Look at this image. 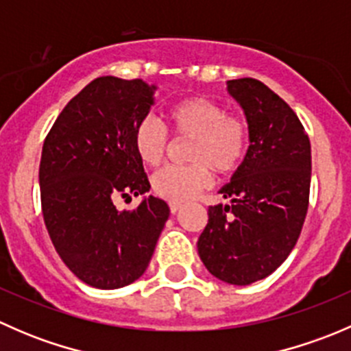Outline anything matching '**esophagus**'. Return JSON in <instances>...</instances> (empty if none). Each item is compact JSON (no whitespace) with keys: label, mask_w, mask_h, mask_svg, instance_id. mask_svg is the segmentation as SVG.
Instances as JSON below:
<instances>
[{"label":"esophagus","mask_w":351,"mask_h":351,"mask_svg":"<svg viewBox=\"0 0 351 351\" xmlns=\"http://www.w3.org/2000/svg\"><path fill=\"white\" fill-rule=\"evenodd\" d=\"M180 208H182V204H176V202H169V210H171V214H176Z\"/></svg>","instance_id":"34e87169"}]
</instances>
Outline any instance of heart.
<instances>
[{
	"label": "heart",
	"instance_id": "1",
	"mask_svg": "<svg viewBox=\"0 0 351 351\" xmlns=\"http://www.w3.org/2000/svg\"><path fill=\"white\" fill-rule=\"evenodd\" d=\"M166 119L176 137H192L186 161L156 173L153 190L169 202H189L210 183V171L229 175L239 168L247 151V127L238 117L226 113L215 101L190 97L166 110ZM169 139L165 127L146 117L134 129V147L146 165L158 166L165 159Z\"/></svg>",
	"mask_w": 351,
	"mask_h": 351
}]
</instances>
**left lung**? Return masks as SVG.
Listing matches in <instances>:
<instances>
[{"instance_id": "obj_1", "label": "left lung", "mask_w": 351, "mask_h": 351, "mask_svg": "<svg viewBox=\"0 0 351 351\" xmlns=\"http://www.w3.org/2000/svg\"><path fill=\"white\" fill-rule=\"evenodd\" d=\"M250 132L246 156L208 207L197 247L219 280L250 285L274 274L302 231L309 205L311 143L293 110L253 77L228 81Z\"/></svg>"}]
</instances>
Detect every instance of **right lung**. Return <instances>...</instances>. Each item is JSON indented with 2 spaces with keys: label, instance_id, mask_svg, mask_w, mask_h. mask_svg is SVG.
<instances>
[{
  "label": "right lung",
  "instance_id": "obj_1",
  "mask_svg": "<svg viewBox=\"0 0 351 351\" xmlns=\"http://www.w3.org/2000/svg\"><path fill=\"white\" fill-rule=\"evenodd\" d=\"M154 91L143 80L97 77L66 105L42 147L45 228L66 267L97 289L136 282L169 217L168 204L153 195L134 210L115 205L151 189L134 129L154 105Z\"/></svg>",
  "mask_w": 351,
  "mask_h": 351
}]
</instances>
